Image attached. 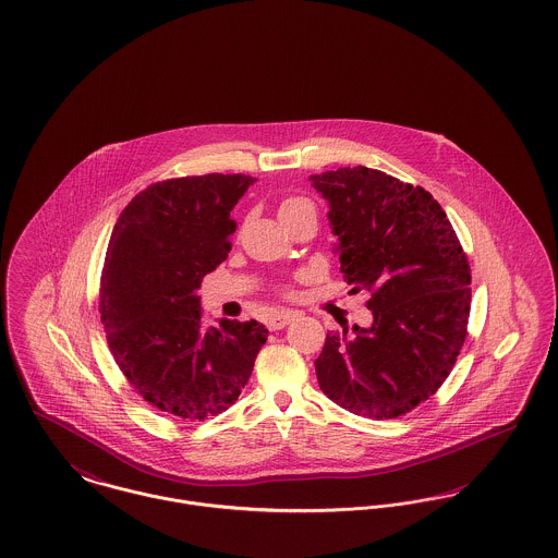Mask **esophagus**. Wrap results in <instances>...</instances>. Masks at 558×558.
<instances>
[{"mask_svg":"<svg viewBox=\"0 0 558 558\" xmlns=\"http://www.w3.org/2000/svg\"><path fill=\"white\" fill-rule=\"evenodd\" d=\"M295 312H291V310H282V312H276L274 316H269V320H267V325H269V329H274V331H278V329H284L291 320H295Z\"/></svg>","mask_w":558,"mask_h":558,"instance_id":"esophagus-1","label":"esophagus"}]
</instances>
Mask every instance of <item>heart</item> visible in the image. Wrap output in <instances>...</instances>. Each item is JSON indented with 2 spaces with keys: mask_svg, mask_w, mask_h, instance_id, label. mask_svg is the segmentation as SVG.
<instances>
[{
  "mask_svg": "<svg viewBox=\"0 0 558 558\" xmlns=\"http://www.w3.org/2000/svg\"><path fill=\"white\" fill-rule=\"evenodd\" d=\"M307 206H312V204H310L305 197H295V195H291V197L282 199V204H280V208H278V215H280V218L284 220V218L295 215L298 210H301V208H307Z\"/></svg>",
  "mask_w": 558,
  "mask_h": 558,
  "instance_id": "heart-1",
  "label": "heart"
}]
</instances>
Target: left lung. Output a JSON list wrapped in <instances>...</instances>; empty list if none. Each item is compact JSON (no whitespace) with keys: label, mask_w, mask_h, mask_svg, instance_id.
<instances>
[{"label":"left lung","mask_w":558,"mask_h":558,"mask_svg":"<svg viewBox=\"0 0 558 558\" xmlns=\"http://www.w3.org/2000/svg\"><path fill=\"white\" fill-rule=\"evenodd\" d=\"M329 202L340 271L369 291V329L327 333L316 359L320 390L365 418H397L427 401L468 338L472 269L441 206L363 166L310 175Z\"/></svg>","instance_id":"obj_1"}]
</instances>
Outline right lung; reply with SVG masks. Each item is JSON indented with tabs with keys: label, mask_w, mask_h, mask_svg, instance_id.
<instances>
[{
	"label": "right lung",
	"mask_w": 558,
	"mask_h": 558,
	"mask_svg": "<svg viewBox=\"0 0 558 558\" xmlns=\"http://www.w3.org/2000/svg\"><path fill=\"white\" fill-rule=\"evenodd\" d=\"M257 178L206 173L155 182L121 213L106 251L99 314L131 388L159 412L206 421L248 383L267 329L227 320L208 331L195 291L227 258L231 210Z\"/></svg>",
	"instance_id": "1"
}]
</instances>
